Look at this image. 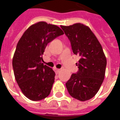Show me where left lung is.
Listing matches in <instances>:
<instances>
[{
  "label": "left lung",
  "mask_w": 120,
  "mask_h": 120,
  "mask_svg": "<svg viewBox=\"0 0 120 120\" xmlns=\"http://www.w3.org/2000/svg\"><path fill=\"white\" fill-rule=\"evenodd\" d=\"M62 31L56 26L38 22L24 32L17 44L12 61L15 78L31 100H43L51 93L55 73L42 55L47 44L62 35Z\"/></svg>",
  "instance_id": "left-lung-1"
}]
</instances>
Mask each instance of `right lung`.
<instances>
[{"mask_svg":"<svg viewBox=\"0 0 120 120\" xmlns=\"http://www.w3.org/2000/svg\"><path fill=\"white\" fill-rule=\"evenodd\" d=\"M74 54L80 59L78 70L65 83L73 98L80 101L90 100L96 95L105 78L107 60L102 47L89 28L80 24L64 26Z\"/></svg>","mask_w":120,"mask_h":120,"instance_id":"1","label":"right lung"}]
</instances>
